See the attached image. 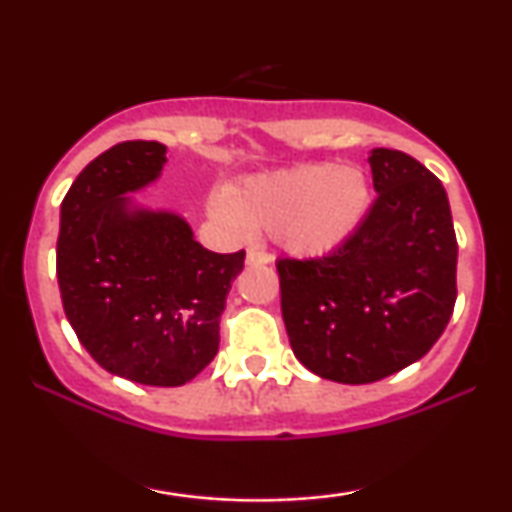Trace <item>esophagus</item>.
I'll list each match as a JSON object with an SVG mask.
<instances>
[{"label":"esophagus","mask_w":512,"mask_h":512,"mask_svg":"<svg viewBox=\"0 0 512 512\" xmlns=\"http://www.w3.org/2000/svg\"><path fill=\"white\" fill-rule=\"evenodd\" d=\"M245 262L252 264V267H257V264H269L272 262V255H269L267 250L252 245V248H248V257H245Z\"/></svg>","instance_id":"esophagus-1"}]
</instances>
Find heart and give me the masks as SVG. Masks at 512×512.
I'll use <instances>...</instances> for the list:
<instances>
[{
  "mask_svg": "<svg viewBox=\"0 0 512 512\" xmlns=\"http://www.w3.org/2000/svg\"><path fill=\"white\" fill-rule=\"evenodd\" d=\"M370 207V180L361 168L337 163L250 175L209 199V214L231 236L252 228L272 231L284 250L317 257L342 248L358 231Z\"/></svg>",
  "mask_w": 512,
  "mask_h": 512,
  "instance_id": "heart-1",
  "label": "heart"
}]
</instances>
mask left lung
<instances>
[{
    "label": "left lung",
    "mask_w": 512,
    "mask_h": 512,
    "mask_svg": "<svg viewBox=\"0 0 512 512\" xmlns=\"http://www.w3.org/2000/svg\"><path fill=\"white\" fill-rule=\"evenodd\" d=\"M373 207L339 250L279 260L293 354L325 380H383L428 354L457 298V238L445 187L395 149L368 156Z\"/></svg>",
    "instance_id": "8db88e82"
}]
</instances>
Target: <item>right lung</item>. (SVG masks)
<instances>
[{
  "mask_svg": "<svg viewBox=\"0 0 512 512\" xmlns=\"http://www.w3.org/2000/svg\"><path fill=\"white\" fill-rule=\"evenodd\" d=\"M166 146L122 142L93 158L60 207L57 281L69 325L98 366L139 385L190 383L219 351L245 252L219 255L173 211L129 192L158 180Z\"/></svg>",
  "mask_w": 512,
  "mask_h": 512,
  "instance_id": "right-lung-1",
  "label": "right lung"
}]
</instances>
